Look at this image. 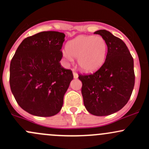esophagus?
Returning a JSON list of instances; mask_svg holds the SVG:
<instances>
[{
    "label": "esophagus",
    "instance_id": "1",
    "mask_svg": "<svg viewBox=\"0 0 149 149\" xmlns=\"http://www.w3.org/2000/svg\"><path fill=\"white\" fill-rule=\"evenodd\" d=\"M73 78H74V79H77V78L79 77V75H78V73H76V71H74V69H73Z\"/></svg>",
    "mask_w": 149,
    "mask_h": 149
}]
</instances>
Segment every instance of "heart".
Segmentation results:
<instances>
[{"instance_id": "b5f03b06", "label": "heart", "mask_w": 149, "mask_h": 149, "mask_svg": "<svg viewBox=\"0 0 149 149\" xmlns=\"http://www.w3.org/2000/svg\"><path fill=\"white\" fill-rule=\"evenodd\" d=\"M108 52L106 40L100 36H79L69 41L63 56L68 61L77 58L83 70L91 72L98 69L105 62Z\"/></svg>"}]
</instances>
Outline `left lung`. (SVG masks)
I'll list each match as a JSON object with an SVG mask.
<instances>
[{
	"instance_id": "1",
	"label": "left lung",
	"mask_w": 149,
	"mask_h": 149,
	"mask_svg": "<svg viewBox=\"0 0 149 149\" xmlns=\"http://www.w3.org/2000/svg\"><path fill=\"white\" fill-rule=\"evenodd\" d=\"M94 33L101 35L107 43L106 60L95 73L79 75V79L86 110L103 116L118 111L129 100L135 84L134 58L119 38L106 30Z\"/></svg>"
}]
</instances>
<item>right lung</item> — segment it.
Returning a JSON list of instances; mask_svg holds the SVG:
<instances>
[{
    "label": "right lung",
    "instance_id": "obj_1",
    "mask_svg": "<svg viewBox=\"0 0 149 149\" xmlns=\"http://www.w3.org/2000/svg\"><path fill=\"white\" fill-rule=\"evenodd\" d=\"M65 34L43 31L27 37L17 48L10 65V86L15 101L32 115L48 117L61 111L73 79L61 67Z\"/></svg>",
    "mask_w": 149,
    "mask_h": 149
}]
</instances>
